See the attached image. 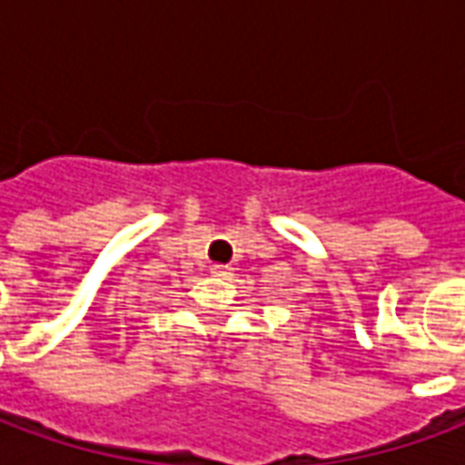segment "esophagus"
<instances>
[{
	"label": "esophagus",
	"instance_id": "1",
	"mask_svg": "<svg viewBox=\"0 0 465 465\" xmlns=\"http://www.w3.org/2000/svg\"><path fill=\"white\" fill-rule=\"evenodd\" d=\"M212 273L213 276H222V279H229V276L233 273V269L232 266H223V263H213Z\"/></svg>",
	"mask_w": 465,
	"mask_h": 465
}]
</instances>
